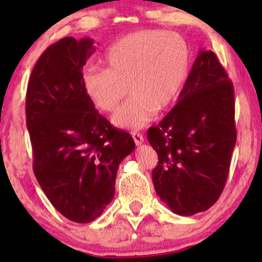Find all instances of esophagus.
Returning <instances> with one entry per match:
<instances>
[{"label":"esophagus","instance_id":"1","mask_svg":"<svg viewBox=\"0 0 262 262\" xmlns=\"http://www.w3.org/2000/svg\"><path fill=\"white\" fill-rule=\"evenodd\" d=\"M132 138H134V141L136 143V145H142L143 143H144V137H143V135L138 134V132H134L132 134Z\"/></svg>","mask_w":262,"mask_h":262}]
</instances>
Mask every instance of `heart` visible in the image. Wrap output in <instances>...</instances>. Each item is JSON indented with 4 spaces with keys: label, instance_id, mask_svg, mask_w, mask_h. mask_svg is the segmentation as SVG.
I'll list each match as a JSON object with an SVG mask.
<instances>
[{
    "label": "heart",
    "instance_id": "b5f03b06",
    "mask_svg": "<svg viewBox=\"0 0 262 262\" xmlns=\"http://www.w3.org/2000/svg\"><path fill=\"white\" fill-rule=\"evenodd\" d=\"M189 48L180 34L162 30L131 33L116 42L105 56L107 69L88 68L82 84L92 102L113 112L127 84L130 99L117 111L113 124L139 130L155 112L167 110L180 93L189 69Z\"/></svg>",
    "mask_w": 262,
    "mask_h": 262
}]
</instances>
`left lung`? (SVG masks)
<instances>
[{
  "mask_svg": "<svg viewBox=\"0 0 262 262\" xmlns=\"http://www.w3.org/2000/svg\"><path fill=\"white\" fill-rule=\"evenodd\" d=\"M159 156L155 191L171 212L210 209L227 182L236 143L234 87L211 50H200L174 108L149 128Z\"/></svg>",
  "mask_w": 262,
  "mask_h": 262,
  "instance_id": "8db88e82",
  "label": "left lung"
}]
</instances>
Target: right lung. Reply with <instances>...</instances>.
Wrapping results in <instances>:
<instances>
[{"instance_id": "add662e5", "label": "right lung", "mask_w": 262, "mask_h": 262, "mask_svg": "<svg viewBox=\"0 0 262 262\" xmlns=\"http://www.w3.org/2000/svg\"><path fill=\"white\" fill-rule=\"evenodd\" d=\"M94 51L91 38L49 46L26 96L35 178L55 209L76 223L94 221L112 202L119 164L135 150L131 136L113 127L85 94L82 70Z\"/></svg>"}]
</instances>
